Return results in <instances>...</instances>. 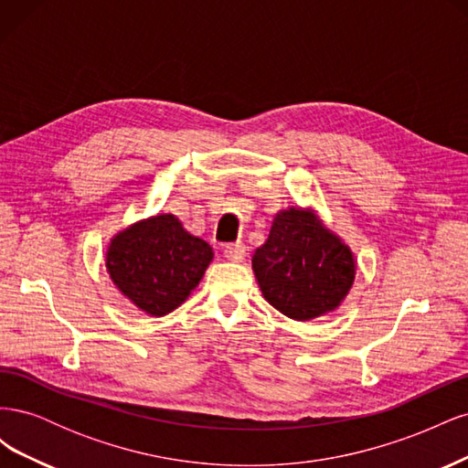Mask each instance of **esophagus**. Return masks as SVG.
Masks as SVG:
<instances>
[{"label":"esophagus","instance_id":"1","mask_svg":"<svg viewBox=\"0 0 468 468\" xmlns=\"http://www.w3.org/2000/svg\"><path fill=\"white\" fill-rule=\"evenodd\" d=\"M224 258L229 261H242L246 258V246L242 242L229 244L224 248Z\"/></svg>","mask_w":468,"mask_h":468}]
</instances>
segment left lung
I'll return each mask as SVG.
<instances>
[{
	"label": "left lung",
	"instance_id": "obj_1",
	"mask_svg": "<svg viewBox=\"0 0 468 468\" xmlns=\"http://www.w3.org/2000/svg\"><path fill=\"white\" fill-rule=\"evenodd\" d=\"M251 267L263 299L299 322L334 313L353 287L357 269L344 239L325 229L313 208L301 207L277 212Z\"/></svg>",
	"mask_w": 468,
	"mask_h": 468
}]
</instances>
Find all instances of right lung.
<instances>
[{
	"instance_id": "add662e5",
	"label": "right lung",
	"mask_w": 468,
	"mask_h": 468,
	"mask_svg": "<svg viewBox=\"0 0 468 468\" xmlns=\"http://www.w3.org/2000/svg\"><path fill=\"white\" fill-rule=\"evenodd\" d=\"M215 253L176 215L138 220L112 236L105 267L115 287L150 316H165L187 301Z\"/></svg>"
}]
</instances>
